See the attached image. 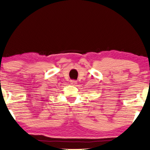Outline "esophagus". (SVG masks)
I'll return each mask as SVG.
<instances>
[{
	"label": "esophagus",
	"mask_w": 150,
	"mask_h": 150,
	"mask_svg": "<svg viewBox=\"0 0 150 150\" xmlns=\"http://www.w3.org/2000/svg\"><path fill=\"white\" fill-rule=\"evenodd\" d=\"M71 83L72 85H76V84H77V81H71Z\"/></svg>",
	"instance_id": "34e87169"
}]
</instances>
